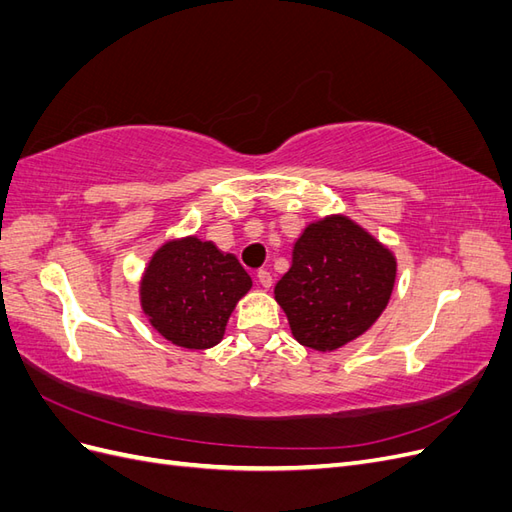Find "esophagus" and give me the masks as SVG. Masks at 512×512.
<instances>
[{"label":"esophagus","instance_id":"1","mask_svg":"<svg viewBox=\"0 0 512 512\" xmlns=\"http://www.w3.org/2000/svg\"><path fill=\"white\" fill-rule=\"evenodd\" d=\"M256 277H258V282H260L262 288H271L273 277H271V273H269L267 269H260V271L256 273Z\"/></svg>","mask_w":512,"mask_h":512}]
</instances>
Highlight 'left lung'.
<instances>
[{
  "label": "left lung",
  "instance_id": "obj_1",
  "mask_svg": "<svg viewBox=\"0 0 512 512\" xmlns=\"http://www.w3.org/2000/svg\"><path fill=\"white\" fill-rule=\"evenodd\" d=\"M397 277V260L346 215L307 224L294 243L292 265L275 284V301L292 337L331 352L363 335L384 312Z\"/></svg>",
  "mask_w": 512,
  "mask_h": 512
}]
</instances>
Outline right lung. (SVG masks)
Here are the masks:
<instances>
[{
  "label": "right lung",
  "instance_id": "obj_1",
  "mask_svg": "<svg viewBox=\"0 0 512 512\" xmlns=\"http://www.w3.org/2000/svg\"><path fill=\"white\" fill-rule=\"evenodd\" d=\"M252 277L213 241L183 237L166 241L151 256L141 280V307L170 344L205 350L222 342L237 301Z\"/></svg>",
  "mask_w": 512,
  "mask_h": 512
}]
</instances>
